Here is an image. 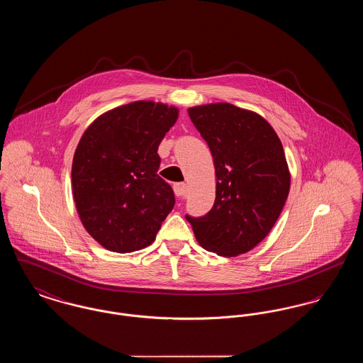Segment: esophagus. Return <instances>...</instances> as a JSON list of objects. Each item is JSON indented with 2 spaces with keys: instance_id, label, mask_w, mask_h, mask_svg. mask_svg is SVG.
<instances>
[{
  "instance_id": "obj_1",
  "label": "esophagus",
  "mask_w": 363,
  "mask_h": 363,
  "mask_svg": "<svg viewBox=\"0 0 363 363\" xmlns=\"http://www.w3.org/2000/svg\"><path fill=\"white\" fill-rule=\"evenodd\" d=\"M186 184H184V182H178V184H174V193H175V196L178 197V199H182L185 194H186Z\"/></svg>"
}]
</instances>
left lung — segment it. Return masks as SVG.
I'll use <instances>...</instances> for the list:
<instances>
[{"label": "left lung", "instance_id": "left-lung-1", "mask_svg": "<svg viewBox=\"0 0 363 363\" xmlns=\"http://www.w3.org/2000/svg\"><path fill=\"white\" fill-rule=\"evenodd\" d=\"M207 141L216 174L213 207L186 219L208 252L235 257L252 250L277 223L291 175L277 132L259 114L231 104L188 108Z\"/></svg>", "mask_w": 363, "mask_h": 363}]
</instances>
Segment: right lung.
I'll return each mask as SVG.
<instances>
[{
    "instance_id": "right-lung-1",
    "label": "right lung",
    "mask_w": 363,
    "mask_h": 363,
    "mask_svg": "<svg viewBox=\"0 0 363 363\" xmlns=\"http://www.w3.org/2000/svg\"><path fill=\"white\" fill-rule=\"evenodd\" d=\"M178 108L152 101L118 106L99 116L80 138L72 189L86 233L104 249L130 253L155 241L172 212V186L157 175V147Z\"/></svg>"
}]
</instances>
